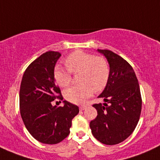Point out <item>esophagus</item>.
Segmentation results:
<instances>
[{
	"label": "esophagus",
	"instance_id": "34e87169",
	"mask_svg": "<svg viewBox=\"0 0 160 160\" xmlns=\"http://www.w3.org/2000/svg\"><path fill=\"white\" fill-rule=\"evenodd\" d=\"M79 108H80V110H81V111H83V110H85V109L87 108V106L86 105L80 106V107H79Z\"/></svg>",
	"mask_w": 160,
	"mask_h": 160
}]
</instances>
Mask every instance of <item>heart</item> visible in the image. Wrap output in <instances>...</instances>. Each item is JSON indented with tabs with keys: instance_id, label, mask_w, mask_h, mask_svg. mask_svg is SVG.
Masks as SVG:
<instances>
[{
	"instance_id": "b5f03b06",
	"label": "heart",
	"mask_w": 160,
	"mask_h": 160,
	"mask_svg": "<svg viewBox=\"0 0 160 160\" xmlns=\"http://www.w3.org/2000/svg\"><path fill=\"white\" fill-rule=\"evenodd\" d=\"M67 70L57 66L53 75L61 87H66L72 80V73L78 74L80 85L69 87L64 91L66 99L73 103H82L92 95L94 90L99 92L105 88L110 77L108 63L104 58L78 50L66 58Z\"/></svg>"
}]
</instances>
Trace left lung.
Returning a JSON list of instances; mask_svg holds the SVG:
<instances>
[{"instance_id":"8db88e82","label":"left lung","mask_w":160,"mask_h":160,"mask_svg":"<svg viewBox=\"0 0 160 160\" xmlns=\"http://www.w3.org/2000/svg\"><path fill=\"white\" fill-rule=\"evenodd\" d=\"M110 65V77L98 98L104 104H94L98 115L90 122L96 139L106 145L122 142L132 134L142 109L140 88L135 71L129 63L109 49H98Z\"/></svg>"}]
</instances>
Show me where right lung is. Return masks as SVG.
Segmentation results:
<instances>
[{"label":"right lung","mask_w":160,"mask_h":160,"mask_svg":"<svg viewBox=\"0 0 160 160\" xmlns=\"http://www.w3.org/2000/svg\"><path fill=\"white\" fill-rule=\"evenodd\" d=\"M61 53L48 51L35 59L25 70L20 87L21 116L30 135L39 142L56 144L70 134L72 119L78 107L63 101V107L52 105L63 97L54 80V66Z\"/></svg>","instance_id":"1"}]
</instances>
